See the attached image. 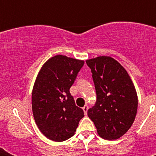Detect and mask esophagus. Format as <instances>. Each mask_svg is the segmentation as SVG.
<instances>
[{"instance_id": "1", "label": "esophagus", "mask_w": 156, "mask_h": 156, "mask_svg": "<svg viewBox=\"0 0 156 156\" xmlns=\"http://www.w3.org/2000/svg\"><path fill=\"white\" fill-rule=\"evenodd\" d=\"M83 112H84L85 115H87V110H88V105H85V106L83 107Z\"/></svg>"}]
</instances>
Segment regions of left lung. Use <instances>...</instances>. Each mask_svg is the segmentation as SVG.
<instances>
[{
  "label": "left lung",
  "mask_w": 156,
  "mask_h": 156,
  "mask_svg": "<svg viewBox=\"0 0 156 156\" xmlns=\"http://www.w3.org/2000/svg\"><path fill=\"white\" fill-rule=\"evenodd\" d=\"M86 62L92 73L96 92V102L88 109V116L101 138L117 139L129 130L135 119V87L125 68L110 56H99Z\"/></svg>",
  "instance_id": "left-lung-1"
}]
</instances>
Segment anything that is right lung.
Here are the masks:
<instances>
[{
	"instance_id": "1",
	"label": "right lung",
	"mask_w": 156,
	"mask_h": 156,
	"mask_svg": "<svg viewBox=\"0 0 156 156\" xmlns=\"http://www.w3.org/2000/svg\"><path fill=\"white\" fill-rule=\"evenodd\" d=\"M84 61L56 55L44 63L32 90V112L41 133L50 140L63 142L75 133L84 112L69 92Z\"/></svg>"
}]
</instances>
